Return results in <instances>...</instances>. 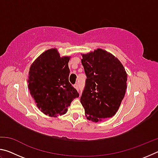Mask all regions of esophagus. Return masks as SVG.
<instances>
[{"label": "esophagus", "instance_id": "34e87169", "mask_svg": "<svg viewBox=\"0 0 158 158\" xmlns=\"http://www.w3.org/2000/svg\"><path fill=\"white\" fill-rule=\"evenodd\" d=\"M74 86L77 90H79V85H78V84H75L74 85Z\"/></svg>", "mask_w": 158, "mask_h": 158}]
</instances>
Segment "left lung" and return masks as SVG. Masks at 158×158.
Returning a JSON list of instances; mask_svg holds the SVG:
<instances>
[{
  "instance_id": "left-lung-1",
  "label": "left lung",
  "mask_w": 158,
  "mask_h": 158,
  "mask_svg": "<svg viewBox=\"0 0 158 158\" xmlns=\"http://www.w3.org/2000/svg\"><path fill=\"white\" fill-rule=\"evenodd\" d=\"M82 56L87 79L80 101L87 119L98 122L111 118L125 94L127 74L124 67L110 53L101 49Z\"/></svg>"
}]
</instances>
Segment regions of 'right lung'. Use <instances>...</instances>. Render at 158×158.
Here are the masks:
<instances>
[{"label":"right lung","instance_id":"1","mask_svg":"<svg viewBox=\"0 0 158 158\" xmlns=\"http://www.w3.org/2000/svg\"><path fill=\"white\" fill-rule=\"evenodd\" d=\"M69 57L60 58L55 49L47 50L30 68L28 89L39 109L46 115L65 114L79 93L69 81Z\"/></svg>","mask_w":158,"mask_h":158}]
</instances>
